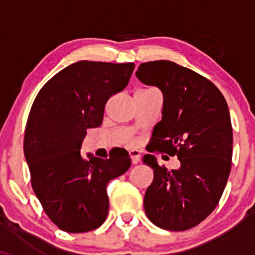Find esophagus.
<instances>
[{
  "instance_id": "34e87169",
  "label": "esophagus",
  "mask_w": 255,
  "mask_h": 255,
  "mask_svg": "<svg viewBox=\"0 0 255 255\" xmlns=\"http://www.w3.org/2000/svg\"><path fill=\"white\" fill-rule=\"evenodd\" d=\"M129 156L131 158V163L133 164H137L140 162V152L136 150H131L129 151Z\"/></svg>"
}]
</instances>
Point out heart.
Instances as JSON below:
<instances>
[{"label": "heart", "instance_id": "b5f03b06", "mask_svg": "<svg viewBox=\"0 0 255 255\" xmlns=\"http://www.w3.org/2000/svg\"><path fill=\"white\" fill-rule=\"evenodd\" d=\"M154 89H146V90H142V91H153ZM139 92H140V91H139Z\"/></svg>", "mask_w": 255, "mask_h": 255}]
</instances>
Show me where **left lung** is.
<instances>
[{"label":"left lung","mask_w":255,"mask_h":255,"mask_svg":"<svg viewBox=\"0 0 255 255\" xmlns=\"http://www.w3.org/2000/svg\"><path fill=\"white\" fill-rule=\"evenodd\" d=\"M135 74L163 93L162 121L147 151L177 156L181 163L169 171L154 156H144L154 174L145 212L162 229L188 230L216 209L229 177L233 127L227 101L209 79L171 61L141 63Z\"/></svg>","instance_id":"8db88e82"}]
</instances>
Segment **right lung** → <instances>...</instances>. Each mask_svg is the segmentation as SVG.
Returning <instances> with one entry per match:
<instances>
[{
	"instance_id": "1",
	"label": "right lung",
	"mask_w": 255,
	"mask_h": 255,
	"mask_svg": "<svg viewBox=\"0 0 255 255\" xmlns=\"http://www.w3.org/2000/svg\"><path fill=\"white\" fill-rule=\"evenodd\" d=\"M134 63L79 61L38 92L25 128L24 153L34 194L61 230L86 233L103 224L107 184L130 166L124 148L109 158L80 153L86 130L99 127L108 99L129 83Z\"/></svg>"
}]
</instances>
